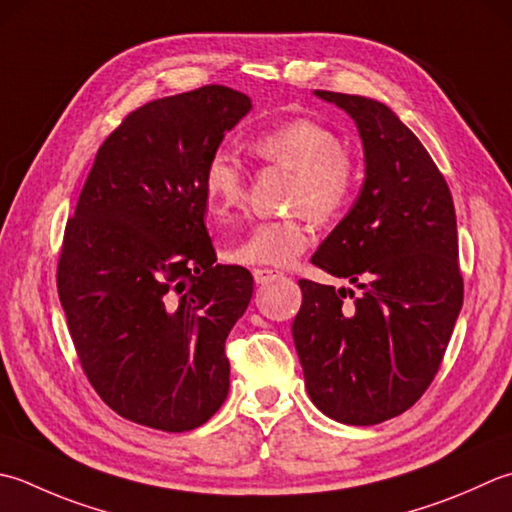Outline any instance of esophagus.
Returning <instances> with one entry per match:
<instances>
[{"instance_id": "esophagus-1", "label": "esophagus", "mask_w": 512, "mask_h": 512, "mask_svg": "<svg viewBox=\"0 0 512 512\" xmlns=\"http://www.w3.org/2000/svg\"><path fill=\"white\" fill-rule=\"evenodd\" d=\"M282 277V273H279V270H273V268H255L253 270V279H255V284H270V282H275V279H279Z\"/></svg>"}]
</instances>
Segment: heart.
Returning a JSON list of instances; mask_svg holds the SVG:
<instances>
[{
    "label": "heart",
    "instance_id": "heart-1",
    "mask_svg": "<svg viewBox=\"0 0 512 512\" xmlns=\"http://www.w3.org/2000/svg\"><path fill=\"white\" fill-rule=\"evenodd\" d=\"M250 150L262 162L293 170L290 208L299 210V215L255 224L242 242L228 248V259L244 266H286L313 239L306 213L319 222H330L348 208L357 186L355 159L333 128L310 117L264 130L250 142ZM202 188L210 213L219 219L233 215L246 199L242 164L219 150L204 166Z\"/></svg>",
    "mask_w": 512,
    "mask_h": 512
}]
</instances>
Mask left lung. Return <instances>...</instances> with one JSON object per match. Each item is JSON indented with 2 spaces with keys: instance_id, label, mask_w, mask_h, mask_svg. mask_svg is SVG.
<instances>
[{
  "instance_id": "8db88e82",
  "label": "left lung",
  "mask_w": 512,
  "mask_h": 512,
  "mask_svg": "<svg viewBox=\"0 0 512 512\" xmlns=\"http://www.w3.org/2000/svg\"><path fill=\"white\" fill-rule=\"evenodd\" d=\"M315 95L353 117L364 146L362 190L313 255L357 293L299 279L293 339L313 404L335 422L373 426L426 393L453 335L464 302L455 206L428 150L386 104Z\"/></svg>"
}]
</instances>
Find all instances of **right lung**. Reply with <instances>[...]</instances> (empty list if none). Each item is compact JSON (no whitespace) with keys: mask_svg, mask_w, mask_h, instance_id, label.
Listing matches in <instances>:
<instances>
[{"mask_svg":"<svg viewBox=\"0 0 512 512\" xmlns=\"http://www.w3.org/2000/svg\"><path fill=\"white\" fill-rule=\"evenodd\" d=\"M250 108L213 84L133 110L66 224L57 293L70 337L97 395L135 424L184 433L228 395L224 346L253 277L217 264L202 175Z\"/></svg>","mask_w":512,"mask_h":512,"instance_id":"add662e5","label":"right lung"}]
</instances>
